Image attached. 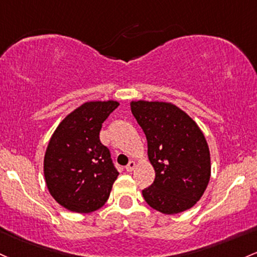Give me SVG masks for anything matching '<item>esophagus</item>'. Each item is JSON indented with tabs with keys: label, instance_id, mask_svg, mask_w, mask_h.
Here are the masks:
<instances>
[{
	"label": "esophagus",
	"instance_id": "34e87169",
	"mask_svg": "<svg viewBox=\"0 0 257 257\" xmlns=\"http://www.w3.org/2000/svg\"><path fill=\"white\" fill-rule=\"evenodd\" d=\"M135 168V161H129L128 165L125 166V170L126 172H132Z\"/></svg>",
	"mask_w": 257,
	"mask_h": 257
}]
</instances>
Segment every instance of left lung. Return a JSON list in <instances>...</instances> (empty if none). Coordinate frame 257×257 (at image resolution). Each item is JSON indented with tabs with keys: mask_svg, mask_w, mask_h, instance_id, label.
Returning <instances> with one entry per match:
<instances>
[{
	"mask_svg": "<svg viewBox=\"0 0 257 257\" xmlns=\"http://www.w3.org/2000/svg\"><path fill=\"white\" fill-rule=\"evenodd\" d=\"M132 113L148 140L155 180L144 189L145 201L166 215L193 207L211 176L210 150L197 124L168 102L133 101Z\"/></svg>",
	"mask_w": 257,
	"mask_h": 257,
	"instance_id": "1",
	"label": "left lung"
}]
</instances>
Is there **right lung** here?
I'll return each instance as SVG.
<instances>
[{"label": "right lung", "mask_w": 257, "mask_h": 257, "mask_svg": "<svg viewBox=\"0 0 257 257\" xmlns=\"http://www.w3.org/2000/svg\"><path fill=\"white\" fill-rule=\"evenodd\" d=\"M119 103L85 102L69 113L51 137L44 159L46 185L67 210L87 213L108 199L118 171L108 148L100 142L102 123Z\"/></svg>", "instance_id": "obj_1"}]
</instances>
